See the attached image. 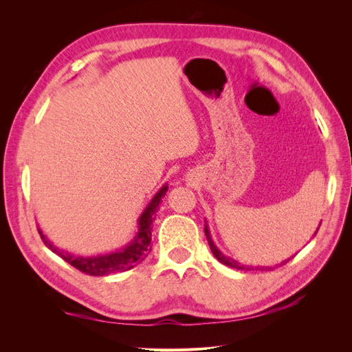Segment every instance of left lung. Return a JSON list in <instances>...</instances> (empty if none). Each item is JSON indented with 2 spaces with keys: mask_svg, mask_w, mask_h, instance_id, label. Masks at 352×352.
Segmentation results:
<instances>
[{
  "mask_svg": "<svg viewBox=\"0 0 352 352\" xmlns=\"http://www.w3.org/2000/svg\"><path fill=\"white\" fill-rule=\"evenodd\" d=\"M317 230H318V228H317ZM204 232H206V236H207L208 245H210V248H211V252L214 254V257H216L220 263H223L225 265H228V267H232V269H238V270H250V265H243V264L238 263L236 260H233V258H230V257H226L225 254L219 251V248L216 247L214 242H212V239H211V236H210V230H208V226H207V225H206ZM316 233H317V232H316ZM316 233H314V235H316ZM286 261H287V260H286ZM286 261H283V263H286ZM261 269H264V267H261ZM267 269H270V267H267Z\"/></svg>",
  "mask_w": 352,
  "mask_h": 352,
  "instance_id": "left-lung-1",
  "label": "left lung"
}]
</instances>
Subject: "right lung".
<instances>
[{
    "label": "right lung",
    "instance_id": "add662e5",
    "mask_svg": "<svg viewBox=\"0 0 352 352\" xmlns=\"http://www.w3.org/2000/svg\"><path fill=\"white\" fill-rule=\"evenodd\" d=\"M168 186L163 185V188L158 190V192L154 195L150 204L146 206L144 212L141 214L140 220H138V233L133 238V241L124 247L120 251L110 252V254H104V255H94V257H79V255H73L66 251H61L57 247L52 245L47 236L42 233L41 229H38L39 235L44 241L47 247L56 252L57 255L72 264L74 269L80 270L82 273H87L89 276H105L110 273H117V272H126L133 269L138 263H141L146 258V255L151 251V230H153V220H154V212L158 210V204L162 198L166 195Z\"/></svg>",
    "mask_w": 352,
    "mask_h": 352
}]
</instances>
